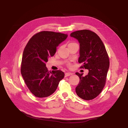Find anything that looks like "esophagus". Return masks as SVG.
Returning <instances> with one entry per match:
<instances>
[{
    "label": "esophagus",
    "instance_id": "obj_1",
    "mask_svg": "<svg viewBox=\"0 0 128 128\" xmlns=\"http://www.w3.org/2000/svg\"><path fill=\"white\" fill-rule=\"evenodd\" d=\"M73 74V73L72 72H66L65 73V76H70V75H72Z\"/></svg>",
    "mask_w": 128,
    "mask_h": 128
}]
</instances>
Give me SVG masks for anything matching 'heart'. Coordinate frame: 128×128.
<instances>
[{
  "label": "heart",
  "instance_id": "b5f03b06",
  "mask_svg": "<svg viewBox=\"0 0 128 128\" xmlns=\"http://www.w3.org/2000/svg\"><path fill=\"white\" fill-rule=\"evenodd\" d=\"M76 44V43H74V42H70L68 44V45H70V44ZM68 65H70V64L68 63Z\"/></svg>",
  "mask_w": 128,
  "mask_h": 128
}]
</instances>
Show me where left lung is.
Returning <instances> with one entry per match:
<instances>
[{
    "mask_svg": "<svg viewBox=\"0 0 128 128\" xmlns=\"http://www.w3.org/2000/svg\"><path fill=\"white\" fill-rule=\"evenodd\" d=\"M70 36L79 42L78 62L83 64L81 68L89 70L85 76L83 73H76L80 79L76 92L83 100H92L104 87L110 67L108 54L101 39L94 32L87 30H77Z\"/></svg>",
    "mask_w": 128,
    "mask_h": 128,
    "instance_id": "obj_1",
    "label": "left lung"
}]
</instances>
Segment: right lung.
Segmentation results:
<instances>
[{"label":"right lung","mask_w":128,"mask_h":128,"mask_svg":"<svg viewBox=\"0 0 128 128\" xmlns=\"http://www.w3.org/2000/svg\"><path fill=\"white\" fill-rule=\"evenodd\" d=\"M68 36L60 32L42 31L34 35L27 44L23 53L21 72L27 86L36 97L46 98L52 94L64 77L61 70L49 72L46 63Z\"/></svg>","instance_id":"right-lung-1"}]
</instances>
